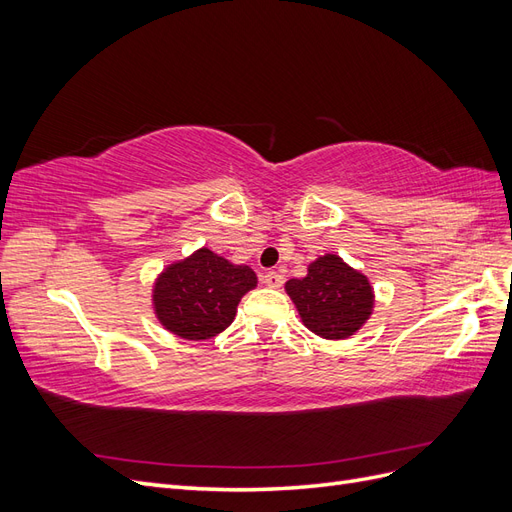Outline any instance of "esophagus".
Returning a JSON list of instances; mask_svg holds the SVG:
<instances>
[{
  "label": "esophagus",
  "instance_id": "esophagus-1",
  "mask_svg": "<svg viewBox=\"0 0 512 512\" xmlns=\"http://www.w3.org/2000/svg\"><path fill=\"white\" fill-rule=\"evenodd\" d=\"M260 280H262V284L269 286V288H280L284 284V275L277 273V271H267V273L260 275Z\"/></svg>",
  "mask_w": 512,
  "mask_h": 512
}]
</instances>
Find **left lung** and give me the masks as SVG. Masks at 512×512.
<instances>
[{
  "mask_svg": "<svg viewBox=\"0 0 512 512\" xmlns=\"http://www.w3.org/2000/svg\"><path fill=\"white\" fill-rule=\"evenodd\" d=\"M286 292L305 327L324 339H346L374 312V288L367 277L335 256L324 254L301 280H288Z\"/></svg>",
  "mask_w": 512,
  "mask_h": 512,
  "instance_id": "1",
  "label": "left lung"
}]
</instances>
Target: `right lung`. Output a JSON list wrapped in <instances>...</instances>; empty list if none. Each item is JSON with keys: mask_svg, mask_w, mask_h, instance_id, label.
Listing matches in <instances>:
<instances>
[{"mask_svg": "<svg viewBox=\"0 0 512 512\" xmlns=\"http://www.w3.org/2000/svg\"><path fill=\"white\" fill-rule=\"evenodd\" d=\"M256 284L258 277L250 267L232 265L200 247L158 275L153 312L166 331L200 342L230 327L241 297Z\"/></svg>", "mask_w": 512, "mask_h": 512, "instance_id": "1", "label": "right lung"}]
</instances>
